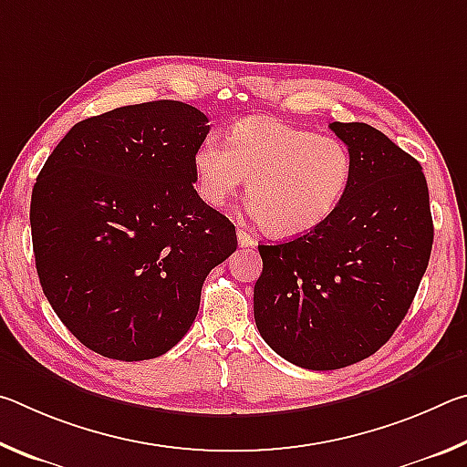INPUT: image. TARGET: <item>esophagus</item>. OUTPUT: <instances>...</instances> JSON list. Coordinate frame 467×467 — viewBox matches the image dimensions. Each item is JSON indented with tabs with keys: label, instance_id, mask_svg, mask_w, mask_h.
<instances>
[{
	"label": "esophagus",
	"instance_id": "1",
	"mask_svg": "<svg viewBox=\"0 0 467 467\" xmlns=\"http://www.w3.org/2000/svg\"><path fill=\"white\" fill-rule=\"evenodd\" d=\"M236 241H239L241 249H251V247H255V244H257V241L253 239V236L247 231H244V228H239V231H236Z\"/></svg>",
	"mask_w": 467,
	"mask_h": 467
}]
</instances>
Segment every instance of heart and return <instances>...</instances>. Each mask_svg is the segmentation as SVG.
<instances>
[{"label":"heart","mask_w":467,"mask_h":467,"mask_svg":"<svg viewBox=\"0 0 467 467\" xmlns=\"http://www.w3.org/2000/svg\"><path fill=\"white\" fill-rule=\"evenodd\" d=\"M352 175L354 161L342 140L274 117L236 121L226 133V148L208 138L193 154L197 195L223 208L249 178V210L278 239L326 223L346 197Z\"/></svg>","instance_id":"1"}]
</instances>
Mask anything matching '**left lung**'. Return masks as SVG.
I'll use <instances>...</instances> for the list:
<instances>
[{
  "instance_id": "8db88e82",
  "label": "left lung",
  "mask_w": 467,
  "mask_h": 467,
  "mask_svg": "<svg viewBox=\"0 0 467 467\" xmlns=\"http://www.w3.org/2000/svg\"><path fill=\"white\" fill-rule=\"evenodd\" d=\"M350 148L354 175L339 208L298 239L259 244L253 290L262 337L309 370L368 358L412 305L432 249L420 162L367 123H329Z\"/></svg>"
}]
</instances>
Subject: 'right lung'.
Instances as JSON below:
<instances>
[{"mask_svg":"<svg viewBox=\"0 0 467 467\" xmlns=\"http://www.w3.org/2000/svg\"><path fill=\"white\" fill-rule=\"evenodd\" d=\"M208 117L179 100L76 123L36 177V274L63 326L100 357L148 360L183 337L234 224L193 189Z\"/></svg>","mask_w":467,"mask_h":467,"instance_id":"obj_1","label":"right lung"}]
</instances>
